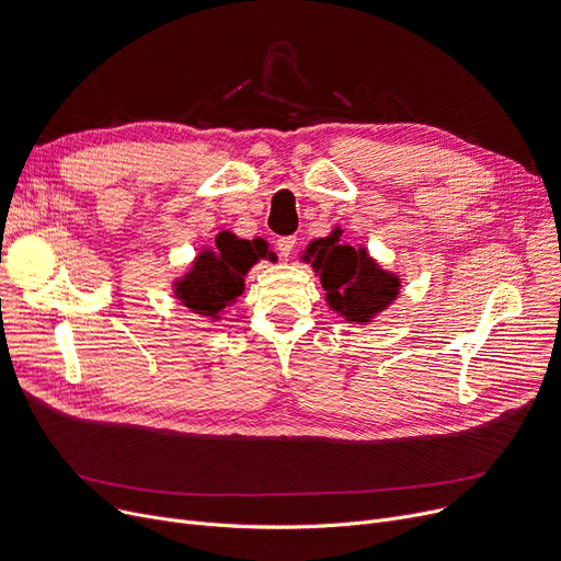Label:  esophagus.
<instances>
[{
    "label": "esophagus",
    "mask_w": 561,
    "mask_h": 561,
    "mask_svg": "<svg viewBox=\"0 0 561 561\" xmlns=\"http://www.w3.org/2000/svg\"><path fill=\"white\" fill-rule=\"evenodd\" d=\"M296 243H298L296 236H282V239L277 241L279 254H282L284 259H288V256H290V252H293V248H296Z\"/></svg>",
    "instance_id": "esophagus-1"
}]
</instances>
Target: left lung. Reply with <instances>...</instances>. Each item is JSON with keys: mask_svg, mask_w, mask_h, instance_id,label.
<instances>
[{"mask_svg": "<svg viewBox=\"0 0 561 561\" xmlns=\"http://www.w3.org/2000/svg\"><path fill=\"white\" fill-rule=\"evenodd\" d=\"M341 233V227H334L325 239L311 241L302 261L311 263L320 277L332 311L355 325H368L398 300L402 282L400 275L381 268L366 248L343 243Z\"/></svg>", "mask_w": 561, "mask_h": 561, "instance_id": "1", "label": "left lung"}]
</instances>
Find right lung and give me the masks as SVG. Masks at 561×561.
Returning a JSON list of instances; mask_svg holds the SVG:
<instances>
[{
  "label": "right lung",
  "instance_id": "1",
  "mask_svg": "<svg viewBox=\"0 0 561 561\" xmlns=\"http://www.w3.org/2000/svg\"><path fill=\"white\" fill-rule=\"evenodd\" d=\"M259 259H277L263 239H239L220 231L214 248H204L186 275L174 279V298L202 318L220 320V311L231 307L245 290V275Z\"/></svg>",
  "mask_w": 561,
  "mask_h": 561
}]
</instances>
